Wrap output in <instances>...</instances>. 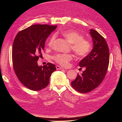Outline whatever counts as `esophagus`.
<instances>
[{
	"instance_id": "1",
	"label": "esophagus",
	"mask_w": 122,
	"mask_h": 122,
	"mask_svg": "<svg viewBox=\"0 0 122 122\" xmlns=\"http://www.w3.org/2000/svg\"><path fill=\"white\" fill-rule=\"evenodd\" d=\"M56 68L57 70H62V69H64L63 68H62L61 67H60V66H56Z\"/></svg>"
}]
</instances>
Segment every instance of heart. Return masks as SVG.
I'll return each instance as SVG.
<instances>
[{"label":"heart","instance_id":"b5f03b06","mask_svg":"<svg viewBox=\"0 0 122 122\" xmlns=\"http://www.w3.org/2000/svg\"><path fill=\"white\" fill-rule=\"evenodd\" d=\"M61 35L71 43V47L76 56L78 58L86 57L89 54L91 49V44L88 40L84 39L82 35L74 30H67L61 32ZM56 36L53 35L47 42V46L52 48ZM52 58L56 62L63 67H68L70 61L73 58L72 54L56 53L52 56Z\"/></svg>","mask_w":122,"mask_h":122}]
</instances>
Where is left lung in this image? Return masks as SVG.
<instances>
[{
    "instance_id": "obj_1",
    "label": "left lung",
    "mask_w": 122,
    "mask_h": 122,
    "mask_svg": "<svg viewBox=\"0 0 122 122\" xmlns=\"http://www.w3.org/2000/svg\"><path fill=\"white\" fill-rule=\"evenodd\" d=\"M93 48L86 57L79 62L81 69L85 70L71 82L73 88L81 93H86L97 87L107 71L109 62V49L105 39L94 29H90Z\"/></svg>"
}]
</instances>
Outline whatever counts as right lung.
<instances>
[{"mask_svg": "<svg viewBox=\"0 0 122 122\" xmlns=\"http://www.w3.org/2000/svg\"><path fill=\"white\" fill-rule=\"evenodd\" d=\"M57 25L35 24L18 33L12 49L13 68L20 81L28 89L37 91L45 88L52 73L56 70L48 62L42 66L37 61L44 49L47 38Z\"/></svg>", "mask_w": 122, "mask_h": 122, "instance_id": "obj_1", "label": "right lung"}]
</instances>
